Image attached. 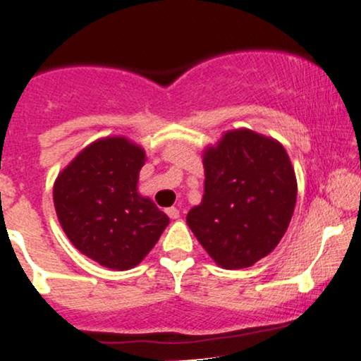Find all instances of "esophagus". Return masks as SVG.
I'll use <instances>...</instances> for the list:
<instances>
[{
  "mask_svg": "<svg viewBox=\"0 0 361 361\" xmlns=\"http://www.w3.org/2000/svg\"><path fill=\"white\" fill-rule=\"evenodd\" d=\"M167 214H169V218H172V219H177V218H179V216H180L179 209H177V207H169Z\"/></svg>",
  "mask_w": 361,
  "mask_h": 361,
  "instance_id": "34e87169",
  "label": "esophagus"
}]
</instances>
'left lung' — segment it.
Here are the masks:
<instances>
[{
    "instance_id": "8db88e82",
    "label": "left lung",
    "mask_w": 361,
    "mask_h": 361,
    "mask_svg": "<svg viewBox=\"0 0 361 361\" xmlns=\"http://www.w3.org/2000/svg\"><path fill=\"white\" fill-rule=\"evenodd\" d=\"M204 194L188 224L221 269H247L286 235L298 179L281 142L248 128L230 130L204 148Z\"/></svg>"
}]
</instances>
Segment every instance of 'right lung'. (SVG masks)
<instances>
[{
  "mask_svg": "<svg viewBox=\"0 0 361 361\" xmlns=\"http://www.w3.org/2000/svg\"><path fill=\"white\" fill-rule=\"evenodd\" d=\"M147 155L126 137L89 143L54 182L63 233L82 255L111 270L137 267L171 219L138 192Z\"/></svg>",
  "mask_w": 361,
  "mask_h": 361,
  "instance_id": "1",
  "label": "right lung"
}]
</instances>
